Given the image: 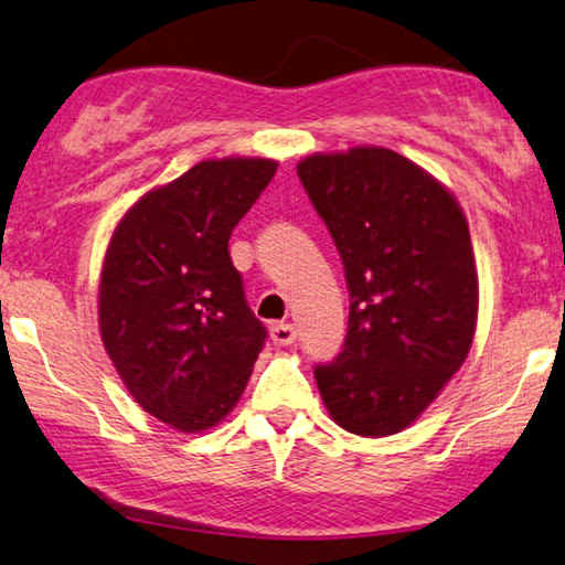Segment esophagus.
I'll use <instances>...</instances> for the list:
<instances>
[{
    "instance_id": "esophagus-1",
    "label": "esophagus",
    "mask_w": 565,
    "mask_h": 565,
    "mask_svg": "<svg viewBox=\"0 0 565 565\" xmlns=\"http://www.w3.org/2000/svg\"><path fill=\"white\" fill-rule=\"evenodd\" d=\"M270 338L275 345H292L295 338H298V330H295V326H290V322H275V326L270 328Z\"/></svg>"
}]
</instances>
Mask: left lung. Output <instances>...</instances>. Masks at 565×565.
Returning <instances> with one entry per match:
<instances>
[{"label":"left lung","instance_id":"obj_1","mask_svg":"<svg viewBox=\"0 0 565 565\" xmlns=\"http://www.w3.org/2000/svg\"><path fill=\"white\" fill-rule=\"evenodd\" d=\"M298 178L350 290L343 353L316 365L322 403L355 436H393L436 401L473 343L466 215L433 174L385 147L310 154Z\"/></svg>","mask_w":565,"mask_h":565}]
</instances>
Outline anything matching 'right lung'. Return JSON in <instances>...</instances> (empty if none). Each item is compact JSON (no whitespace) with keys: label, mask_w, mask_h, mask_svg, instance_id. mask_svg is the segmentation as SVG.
Here are the masks:
<instances>
[{"label":"right lung","mask_w":565,"mask_h":565,"mask_svg":"<svg viewBox=\"0 0 565 565\" xmlns=\"http://www.w3.org/2000/svg\"><path fill=\"white\" fill-rule=\"evenodd\" d=\"M275 170L265 157L198 162L137 200L109 239L102 343L135 401L174 430L225 418L265 345L227 243Z\"/></svg>","instance_id":"add662e5"}]
</instances>
